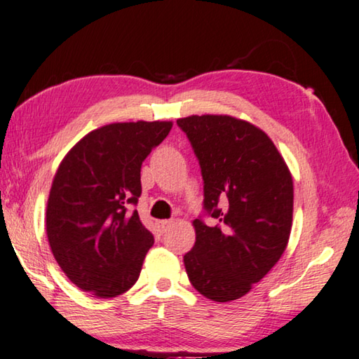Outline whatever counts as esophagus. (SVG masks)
<instances>
[{
  "label": "esophagus",
  "instance_id": "esophagus-1",
  "mask_svg": "<svg viewBox=\"0 0 359 359\" xmlns=\"http://www.w3.org/2000/svg\"><path fill=\"white\" fill-rule=\"evenodd\" d=\"M172 226V220H161L158 222V228H160V233H166V231H169V228Z\"/></svg>",
  "mask_w": 359,
  "mask_h": 359
}]
</instances>
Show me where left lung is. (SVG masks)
<instances>
[{
	"mask_svg": "<svg viewBox=\"0 0 359 359\" xmlns=\"http://www.w3.org/2000/svg\"><path fill=\"white\" fill-rule=\"evenodd\" d=\"M204 179V208L215 224L193 220L194 247L184 257L194 290L215 302L239 299L288 245L293 177L266 133L233 115L177 120Z\"/></svg>",
	"mask_w": 359,
	"mask_h": 359,
	"instance_id": "left-lung-1",
	"label": "left lung"
}]
</instances>
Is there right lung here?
<instances>
[{"instance_id":"obj_1","label":"right lung","mask_w":359,"mask_h":359,"mask_svg":"<svg viewBox=\"0 0 359 359\" xmlns=\"http://www.w3.org/2000/svg\"><path fill=\"white\" fill-rule=\"evenodd\" d=\"M172 121H118L90 131L65 155L46 208L50 250L77 288L107 299L137 282L154 236L137 210L141 166Z\"/></svg>"}]
</instances>
